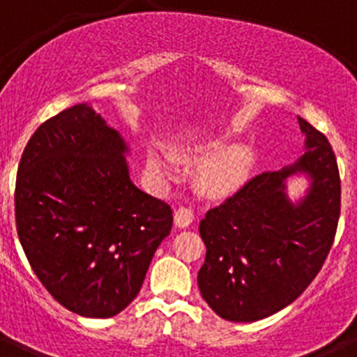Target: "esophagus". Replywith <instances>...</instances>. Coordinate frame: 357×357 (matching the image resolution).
<instances>
[{
	"label": "esophagus",
	"instance_id": "1",
	"mask_svg": "<svg viewBox=\"0 0 357 357\" xmlns=\"http://www.w3.org/2000/svg\"><path fill=\"white\" fill-rule=\"evenodd\" d=\"M193 220H195V213L193 209H189V207H181V209L175 213V225L181 227V229L191 225Z\"/></svg>",
	"mask_w": 357,
	"mask_h": 357
}]
</instances>
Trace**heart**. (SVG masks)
I'll return each mask as SVG.
<instances>
[{
    "mask_svg": "<svg viewBox=\"0 0 357 357\" xmlns=\"http://www.w3.org/2000/svg\"><path fill=\"white\" fill-rule=\"evenodd\" d=\"M188 159L202 160L198 169V185L204 193L213 197L232 193L250 175L254 166V150L245 143L232 144L230 135L218 134L207 139L189 144L184 150ZM146 169L155 181L169 182L178 175L175 160L162 151H150Z\"/></svg>",
    "mask_w": 357,
    "mask_h": 357,
    "instance_id": "heart-1",
    "label": "heart"
}]
</instances>
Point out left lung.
Masks as SVG:
<instances>
[{
  "instance_id": "1",
  "label": "left lung",
  "mask_w": 357,
  "mask_h": 357,
  "mask_svg": "<svg viewBox=\"0 0 357 357\" xmlns=\"http://www.w3.org/2000/svg\"><path fill=\"white\" fill-rule=\"evenodd\" d=\"M298 125L305 135L301 159L255 175L200 222L207 252L198 288L229 321L263 320L296 301L333 247L342 206L338 164L326 135L302 118ZM298 172L310 188L291 202L285 181Z\"/></svg>"
}]
</instances>
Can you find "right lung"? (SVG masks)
Instances as JSON below:
<instances>
[{
    "mask_svg": "<svg viewBox=\"0 0 357 357\" xmlns=\"http://www.w3.org/2000/svg\"><path fill=\"white\" fill-rule=\"evenodd\" d=\"M127 143L87 103L44 121L15 181L19 241L44 288L87 318L134 301L173 211L130 181Z\"/></svg>",
    "mask_w": 357,
    "mask_h": 357,
    "instance_id": "add662e5",
    "label": "right lung"
}]
</instances>
